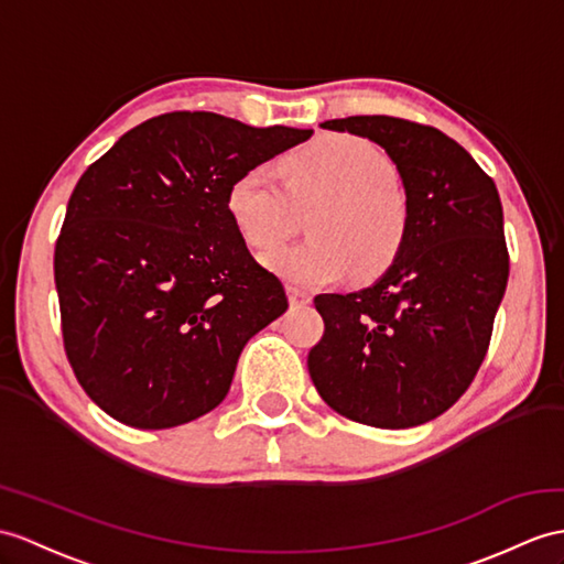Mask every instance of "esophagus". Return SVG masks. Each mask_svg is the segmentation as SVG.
Here are the masks:
<instances>
[{
    "label": "esophagus",
    "mask_w": 564,
    "mask_h": 564,
    "mask_svg": "<svg viewBox=\"0 0 564 564\" xmlns=\"http://www.w3.org/2000/svg\"><path fill=\"white\" fill-rule=\"evenodd\" d=\"M290 304L306 306V304H311V294L306 290H296V286H290Z\"/></svg>",
    "instance_id": "esophagus-1"
}]
</instances>
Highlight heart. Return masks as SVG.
<instances>
[{
    "mask_svg": "<svg viewBox=\"0 0 564 564\" xmlns=\"http://www.w3.org/2000/svg\"><path fill=\"white\" fill-rule=\"evenodd\" d=\"M284 184L265 167L246 170L227 188V213L241 239L258 251L292 235L299 213L311 241L282 246L265 265L296 290L339 282L354 270L378 274L404 249L409 198L390 158L359 135L333 133L282 160Z\"/></svg>",
    "mask_w": 564,
    "mask_h": 564,
    "instance_id": "heart-1",
    "label": "heart"
}]
</instances>
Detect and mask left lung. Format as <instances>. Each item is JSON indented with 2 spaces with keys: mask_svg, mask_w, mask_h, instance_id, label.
<instances>
[{
  "mask_svg": "<svg viewBox=\"0 0 564 564\" xmlns=\"http://www.w3.org/2000/svg\"><path fill=\"white\" fill-rule=\"evenodd\" d=\"M386 148L409 198L404 249L351 294H318L325 333L308 351L315 390L376 429L433 421L471 386L510 274L496 182L449 135L400 117L329 119Z\"/></svg>",
  "mask_w": 564,
  "mask_h": 564,
  "instance_id": "8db88e82",
  "label": "left lung"
}]
</instances>
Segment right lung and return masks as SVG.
<instances>
[{
    "label": "right lung",
    "mask_w": 564,
    "mask_h": 564,
    "mask_svg": "<svg viewBox=\"0 0 564 564\" xmlns=\"http://www.w3.org/2000/svg\"><path fill=\"white\" fill-rule=\"evenodd\" d=\"M311 133L170 112L78 178L54 284L68 364L105 414L160 431L225 400L246 341L290 306L231 223L227 188Z\"/></svg>",
    "instance_id": "add662e5"
}]
</instances>
